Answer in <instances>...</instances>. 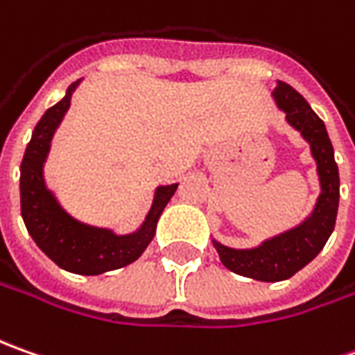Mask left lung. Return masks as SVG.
Returning <instances> with one entry per match:
<instances>
[{"mask_svg":"<svg viewBox=\"0 0 355 355\" xmlns=\"http://www.w3.org/2000/svg\"><path fill=\"white\" fill-rule=\"evenodd\" d=\"M272 96L277 106L286 114L288 124L298 130L310 144L312 156L318 166L322 191L314 211L304 223L268 239L254 249H231L213 241L221 263L231 272L263 282L291 279L294 272L304 268L324 249L326 241L334 231L340 201V175L334 159V148L324 122L310 108L304 96L291 85L279 80Z\"/></svg>","mask_w":355,"mask_h":355,"instance_id":"obj_1","label":"left lung"}]
</instances>
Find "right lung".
<instances>
[{"label": "right lung", "mask_w": 355, "mask_h": 355, "mask_svg": "<svg viewBox=\"0 0 355 355\" xmlns=\"http://www.w3.org/2000/svg\"><path fill=\"white\" fill-rule=\"evenodd\" d=\"M78 83L80 80L73 83L64 98L51 106L41 116L33 130L31 142L25 148L19 178L21 215L37 247L55 265L75 275L92 277L130 265L146 251L156 233L157 219L175 193L178 184L157 187L146 221L136 233L130 235H116L110 229L80 223L62 209L57 198L45 185L43 164L47 159L53 134L59 128L64 112L69 110L71 96Z\"/></svg>", "instance_id": "1"}]
</instances>
